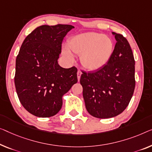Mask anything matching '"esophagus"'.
Here are the masks:
<instances>
[{
	"instance_id": "34e87169",
	"label": "esophagus",
	"mask_w": 152,
	"mask_h": 152,
	"mask_svg": "<svg viewBox=\"0 0 152 152\" xmlns=\"http://www.w3.org/2000/svg\"><path fill=\"white\" fill-rule=\"evenodd\" d=\"M81 74H82V72H81L80 71V70H78V71L77 72V78H78V81L80 80Z\"/></svg>"
}]
</instances>
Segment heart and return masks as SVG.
<instances>
[{"instance_id":"heart-1","label":"heart","mask_w":152,"mask_h":152,"mask_svg":"<svg viewBox=\"0 0 152 152\" xmlns=\"http://www.w3.org/2000/svg\"><path fill=\"white\" fill-rule=\"evenodd\" d=\"M67 48L63 49V56L73 61L74 54L80 55V61L84 68L94 71L109 61L113 52V42L110 38L103 34L86 32L70 38Z\"/></svg>"}]
</instances>
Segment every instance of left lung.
Returning <instances> with one entry per match:
<instances>
[{
    "instance_id": "obj_1",
    "label": "left lung",
    "mask_w": 152,
    "mask_h": 152,
    "mask_svg": "<svg viewBox=\"0 0 152 152\" xmlns=\"http://www.w3.org/2000/svg\"><path fill=\"white\" fill-rule=\"evenodd\" d=\"M117 41L107 63L94 72H83L80 83L87 110L99 119L111 118L126 109L135 87V61L130 44L113 32Z\"/></svg>"
}]
</instances>
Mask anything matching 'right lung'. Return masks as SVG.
Instances as JSON below:
<instances>
[{"mask_svg":"<svg viewBox=\"0 0 152 152\" xmlns=\"http://www.w3.org/2000/svg\"><path fill=\"white\" fill-rule=\"evenodd\" d=\"M74 26L42 25L32 31L20 47L14 82L20 103L31 114L50 117L61 110L63 95L78 82L75 67L58 63L63 38Z\"/></svg>","mask_w":152,"mask_h":152,"instance_id":"obj_1","label":"right lung"}]
</instances>
